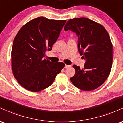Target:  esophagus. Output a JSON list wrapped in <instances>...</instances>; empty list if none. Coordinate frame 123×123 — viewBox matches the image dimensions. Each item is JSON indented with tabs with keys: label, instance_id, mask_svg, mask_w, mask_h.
Wrapping results in <instances>:
<instances>
[{
	"label": "esophagus",
	"instance_id": "34e87169",
	"mask_svg": "<svg viewBox=\"0 0 123 123\" xmlns=\"http://www.w3.org/2000/svg\"><path fill=\"white\" fill-rule=\"evenodd\" d=\"M70 67V65H65V69L69 68Z\"/></svg>",
	"mask_w": 123,
	"mask_h": 123
}]
</instances>
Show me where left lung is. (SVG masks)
I'll use <instances>...</instances> for the list:
<instances>
[{
	"label": "left lung",
	"mask_w": 123,
	"mask_h": 123,
	"mask_svg": "<svg viewBox=\"0 0 123 123\" xmlns=\"http://www.w3.org/2000/svg\"><path fill=\"white\" fill-rule=\"evenodd\" d=\"M64 29L76 32L79 51L86 60L82 69L73 65L76 73L70 81L84 91L98 88L107 79L112 66L113 44L108 32L101 24L84 17L69 19Z\"/></svg>",
	"instance_id": "1"
}]
</instances>
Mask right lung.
I'll list each match as a JSON object with an SVG mask.
<instances>
[{
    "instance_id": "right-lung-1",
    "label": "right lung",
    "mask_w": 123,
    "mask_h": 123,
    "mask_svg": "<svg viewBox=\"0 0 123 123\" xmlns=\"http://www.w3.org/2000/svg\"><path fill=\"white\" fill-rule=\"evenodd\" d=\"M66 21L40 17L18 31L12 44V68L22 87L32 92L42 91L53 84L65 66L61 62H51L44 57L47 51L52 50Z\"/></svg>"
}]
</instances>
